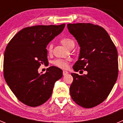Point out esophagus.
I'll list each match as a JSON object with an SVG mask.
<instances>
[{"instance_id":"1","label":"esophagus","mask_w":123,"mask_h":123,"mask_svg":"<svg viewBox=\"0 0 123 123\" xmlns=\"http://www.w3.org/2000/svg\"><path fill=\"white\" fill-rule=\"evenodd\" d=\"M67 74H68V71H65V70H63V76H65V75H67Z\"/></svg>"}]
</instances>
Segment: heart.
Instances as JSON below:
<instances>
[{"instance_id": "b5f03b06", "label": "heart", "mask_w": 123, "mask_h": 123, "mask_svg": "<svg viewBox=\"0 0 123 123\" xmlns=\"http://www.w3.org/2000/svg\"><path fill=\"white\" fill-rule=\"evenodd\" d=\"M61 43L63 44L65 47H67V48L69 49L71 48V47L74 46V41L71 39V38L68 37H63L62 39H61L60 40ZM47 52L48 53L50 54L52 51V44H49L47 48ZM53 65L54 66L58 68H62V69H66L68 67V61L67 60H63V59H56L54 60L52 62Z\"/></svg>"}]
</instances>
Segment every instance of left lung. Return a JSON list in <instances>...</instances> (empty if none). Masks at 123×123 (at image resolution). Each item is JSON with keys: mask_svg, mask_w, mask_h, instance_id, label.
<instances>
[{"mask_svg": "<svg viewBox=\"0 0 123 123\" xmlns=\"http://www.w3.org/2000/svg\"><path fill=\"white\" fill-rule=\"evenodd\" d=\"M67 26L81 47L79 59L73 68L87 72L84 75L71 73L70 95L79 106L92 108L107 98L117 81V49L108 32L98 25L74 23Z\"/></svg>", "mask_w": 123, "mask_h": 123, "instance_id": "obj_1", "label": "left lung"}]
</instances>
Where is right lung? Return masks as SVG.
I'll return each mask as SVG.
<instances>
[{
  "mask_svg": "<svg viewBox=\"0 0 123 123\" xmlns=\"http://www.w3.org/2000/svg\"><path fill=\"white\" fill-rule=\"evenodd\" d=\"M65 26V24L26 27L8 42L4 52V78L25 105L34 107L44 104L52 95L55 82L62 77V70L54 66L44 74L37 70L41 65L48 63L47 45Z\"/></svg>",
  "mask_w": 123,
  "mask_h": 123,
  "instance_id": "right-lung-1",
  "label": "right lung"
}]
</instances>
